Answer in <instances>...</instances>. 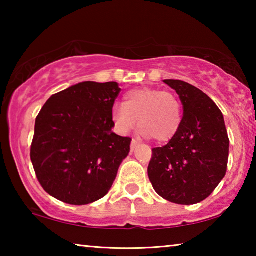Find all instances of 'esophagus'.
Listing matches in <instances>:
<instances>
[{
	"label": "esophagus",
	"instance_id": "34e87169",
	"mask_svg": "<svg viewBox=\"0 0 256 256\" xmlns=\"http://www.w3.org/2000/svg\"><path fill=\"white\" fill-rule=\"evenodd\" d=\"M138 144V141L136 140V138H132V141H131V151H133L134 149H136Z\"/></svg>",
	"mask_w": 256,
	"mask_h": 256
}]
</instances>
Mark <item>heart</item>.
Masks as SVG:
<instances>
[{
    "instance_id": "1",
    "label": "heart",
    "mask_w": 256,
    "mask_h": 256,
    "mask_svg": "<svg viewBox=\"0 0 256 256\" xmlns=\"http://www.w3.org/2000/svg\"><path fill=\"white\" fill-rule=\"evenodd\" d=\"M112 120L122 132H128L138 120L146 136L159 144L170 141L183 120V107L177 94L157 88H136L124 94L122 106L112 112Z\"/></svg>"
}]
</instances>
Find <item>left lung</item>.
I'll use <instances>...</instances> for the list:
<instances>
[{
	"instance_id": "8db88e82",
	"label": "left lung",
	"mask_w": 256,
	"mask_h": 256,
	"mask_svg": "<svg viewBox=\"0 0 256 256\" xmlns=\"http://www.w3.org/2000/svg\"><path fill=\"white\" fill-rule=\"evenodd\" d=\"M183 104L184 116L176 136L152 149L149 180L164 200L196 204L214 192L226 175L229 138L222 110L196 86L164 80Z\"/></svg>"
}]
</instances>
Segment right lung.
Here are the masks:
<instances>
[{
    "instance_id": "add662e5",
    "label": "right lung",
    "mask_w": 256,
    "mask_h": 256,
    "mask_svg": "<svg viewBox=\"0 0 256 256\" xmlns=\"http://www.w3.org/2000/svg\"><path fill=\"white\" fill-rule=\"evenodd\" d=\"M118 82L86 81L52 96L36 118L30 158L47 193L72 206L106 196L130 152L114 128Z\"/></svg>"
}]
</instances>
